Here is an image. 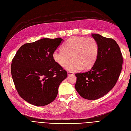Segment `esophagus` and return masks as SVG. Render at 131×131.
<instances>
[{
  "label": "esophagus",
  "instance_id": "1",
  "mask_svg": "<svg viewBox=\"0 0 131 131\" xmlns=\"http://www.w3.org/2000/svg\"><path fill=\"white\" fill-rule=\"evenodd\" d=\"M67 74H68V75H74V73L72 72H68Z\"/></svg>",
  "mask_w": 131,
  "mask_h": 131
}]
</instances>
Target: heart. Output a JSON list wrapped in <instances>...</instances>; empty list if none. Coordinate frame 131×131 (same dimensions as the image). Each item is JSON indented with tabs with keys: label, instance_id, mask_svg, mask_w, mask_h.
<instances>
[{
	"label": "heart",
	"instance_id": "obj_1",
	"mask_svg": "<svg viewBox=\"0 0 131 131\" xmlns=\"http://www.w3.org/2000/svg\"><path fill=\"white\" fill-rule=\"evenodd\" d=\"M99 52L98 42L92 38L74 37L68 39L62 46L52 54L54 61L65 67L71 58L73 61L65 67L71 72H77L82 68H91L97 59Z\"/></svg>",
	"mask_w": 131,
	"mask_h": 131
}]
</instances>
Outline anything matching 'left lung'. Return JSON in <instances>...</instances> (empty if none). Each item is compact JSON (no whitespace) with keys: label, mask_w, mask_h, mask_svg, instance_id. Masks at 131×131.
Here are the masks:
<instances>
[{"label":"left lung","mask_w":131,"mask_h":131,"mask_svg":"<svg viewBox=\"0 0 131 131\" xmlns=\"http://www.w3.org/2000/svg\"><path fill=\"white\" fill-rule=\"evenodd\" d=\"M91 36L98 44L99 52L94 64L89 71L75 74V89L84 99H98L111 91L121 74L123 57L116 41L92 33Z\"/></svg>","instance_id":"1"}]
</instances>
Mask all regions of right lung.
<instances>
[{"label": "right lung", "instance_id": "obj_1", "mask_svg": "<svg viewBox=\"0 0 131 131\" xmlns=\"http://www.w3.org/2000/svg\"><path fill=\"white\" fill-rule=\"evenodd\" d=\"M63 41L41 39L24 44L17 51L11 65L12 76L19 95L27 102L43 106L56 98L67 73L54 61L52 54Z\"/></svg>", "mask_w": 131, "mask_h": 131}]
</instances>
